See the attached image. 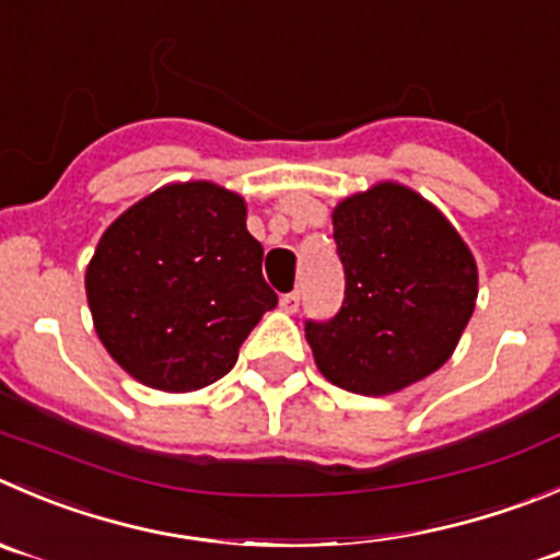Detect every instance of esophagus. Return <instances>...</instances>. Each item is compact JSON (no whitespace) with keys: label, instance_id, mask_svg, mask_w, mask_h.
Segmentation results:
<instances>
[{"label":"esophagus","instance_id":"34e87169","mask_svg":"<svg viewBox=\"0 0 560 560\" xmlns=\"http://www.w3.org/2000/svg\"><path fill=\"white\" fill-rule=\"evenodd\" d=\"M300 302H302L300 291H291V294L280 296V307H283L285 313H296V311H300Z\"/></svg>","mask_w":560,"mask_h":560}]
</instances>
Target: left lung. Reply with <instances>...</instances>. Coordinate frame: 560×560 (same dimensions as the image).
<instances>
[{
    "label": "left lung",
    "mask_w": 560,
    "mask_h": 560,
    "mask_svg": "<svg viewBox=\"0 0 560 560\" xmlns=\"http://www.w3.org/2000/svg\"><path fill=\"white\" fill-rule=\"evenodd\" d=\"M346 271L338 316L307 322L324 380L390 396L448 363L476 311L478 269L445 214L409 186L380 180L332 209Z\"/></svg>",
    "instance_id": "left-lung-1"
}]
</instances>
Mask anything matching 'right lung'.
<instances>
[{
  "label": "right lung",
  "mask_w": 560,
  "mask_h": 560,
  "mask_svg": "<svg viewBox=\"0 0 560 560\" xmlns=\"http://www.w3.org/2000/svg\"><path fill=\"white\" fill-rule=\"evenodd\" d=\"M247 203L211 180L167 184L101 236L84 291L95 332L120 369L164 393L222 380L277 294Z\"/></svg>",
  "instance_id": "add662e5"
}]
</instances>
